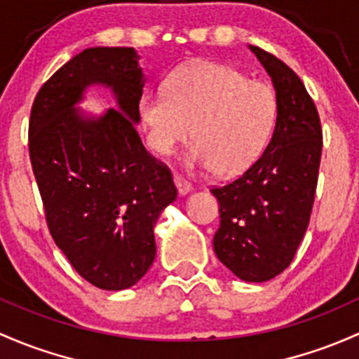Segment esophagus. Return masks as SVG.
I'll return each mask as SVG.
<instances>
[{
    "label": "esophagus",
    "instance_id": "obj_1",
    "mask_svg": "<svg viewBox=\"0 0 359 359\" xmlns=\"http://www.w3.org/2000/svg\"><path fill=\"white\" fill-rule=\"evenodd\" d=\"M173 182H175V187H177V191H179L180 196H186L187 192L192 191V186L189 182H187L186 179H184V177L175 175V177H173Z\"/></svg>",
    "mask_w": 359,
    "mask_h": 359
}]
</instances>
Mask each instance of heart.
Listing matches in <instances>:
<instances>
[{"instance_id": "heart-1", "label": "heart", "mask_w": 359, "mask_h": 359, "mask_svg": "<svg viewBox=\"0 0 359 359\" xmlns=\"http://www.w3.org/2000/svg\"><path fill=\"white\" fill-rule=\"evenodd\" d=\"M137 116L154 153L172 156L192 135L187 167L232 177L262 156L277 100L269 84L246 79L233 67L198 62L173 72L165 90L142 94Z\"/></svg>"}]
</instances>
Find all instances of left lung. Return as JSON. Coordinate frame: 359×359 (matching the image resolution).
Returning a JSON list of instances; mask_svg holds the SVG:
<instances>
[{
  "instance_id": "left-lung-1",
  "label": "left lung",
  "mask_w": 359,
  "mask_h": 359,
  "mask_svg": "<svg viewBox=\"0 0 359 359\" xmlns=\"http://www.w3.org/2000/svg\"><path fill=\"white\" fill-rule=\"evenodd\" d=\"M249 50L271 79L277 122L262 156L236 180L211 189L220 206L213 249L241 280L266 282L290 265L308 229L322 126L301 79L262 48Z\"/></svg>"
}]
</instances>
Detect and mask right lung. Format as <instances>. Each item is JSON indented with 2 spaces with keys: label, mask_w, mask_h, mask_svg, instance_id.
I'll use <instances>...</instances> for the list:
<instances>
[{
  "label": "right lung",
  "mask_w": 359,
  "mask_h": 359,
  "mask_svg": "<svg viewBox=\"0 0 359 359\" xmlns=\"http://www.w3.org/2000/svg\"><path fill=\"white\" fill-rule=\"evenodd\" d=\"M146 77L134 48H88L51 75L34 100L29 153L56 246L82 278L104 290L141 280L156 256L154 225L177 189L135 126ZM90 85L117 108L86 116Z\"/></svg>",
  "instance_id": "obj_1"
}]
</instances>
